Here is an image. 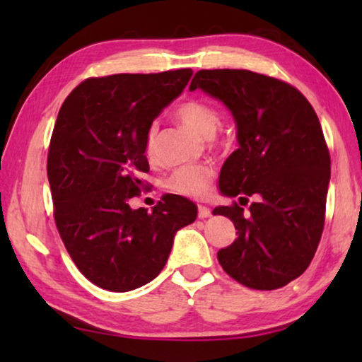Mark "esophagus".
Wrapping results in <instances>:
<instances>
[{"instance_id": "esophagus-1", "label": "esophagus", "mask_w": 362, "mask_h": 362, "mask_svg": "<svg viewBox=\"0 0 362 362\" xmlns=\"http://www.w3.org/2000/svg\"><path fill=\"white\" fill-rule=\"evenodd\" d=\"M211 216H212V214H211L209 207L198 206V217H199V218H207V217H211Z\"/></svg>"}]
</instances>
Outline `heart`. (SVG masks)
<instances>
[{
    "label": "heart",
    "mask_w": 362,
    "mask_h": 362,
    "mask_svg": "<svg viewBox=\"0 0 362 362\" xmlns=\"http://www.w3.org/2000/svg\"><path fill=\"white\" fill-rule=\"evenodd\" d=\"M177 118L189 129L199 134L204 139H212L220 127L218 110L209 102L199 99H189L182 102L175 110ZM156 129L151 127L146 137V151L151 153L155 142ZM212 179V170L204 166H183L174 170L166 180V187L173 192L185 196H201L207 192Z\"/></svg>",
    "instance_id": "b5f03b06"
}]
</instances>
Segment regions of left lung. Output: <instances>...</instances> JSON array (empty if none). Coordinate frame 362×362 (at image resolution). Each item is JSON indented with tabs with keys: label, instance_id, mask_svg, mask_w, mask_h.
<instances>
[{
	"label": "left lung",
	"instance_id": "8db88e82",
	"mask_svg": "<svg viewBox=\"0 0 362 362\" xmlns=\"http://www.w3.org/2000/svg\"><path fill=\"white\" fill-rule=\"evenodd\" d=\"M194 89L222 102L236 124L220 193L255 198L247 212L236 203L214 209L238 230L220 265L250 289H279L308 268L322 235L330 156L320 119L291 84L249 70H199Z\"/></svg>",
	"mask_w": 362,
	"mask_h": 362
}]
</instances>
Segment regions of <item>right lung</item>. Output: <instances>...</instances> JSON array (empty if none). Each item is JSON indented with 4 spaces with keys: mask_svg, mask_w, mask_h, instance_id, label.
<instances>
[{
    "mask_svg": "<svg viewBox=\"0 0 362 362\" xmlns=\"http://www.w3.org/2000/svg\"><path fill=\"white\" fill-rule=\"evenodd\" d=\"M192 69L86 79L60 108L47 155L54 217L70 257L90 283L127 292L155 279L175 233L198 207L168 194L148 212L132 209L150 127L179 97Z\"/></svg>",
    "mask_w": 362,
    "mask_h": 362,
    "instance_id": "1",
    "label": "right lung"
}]
</instances>
